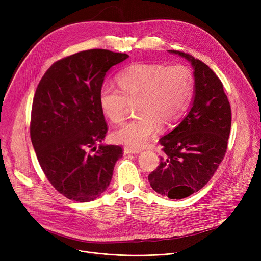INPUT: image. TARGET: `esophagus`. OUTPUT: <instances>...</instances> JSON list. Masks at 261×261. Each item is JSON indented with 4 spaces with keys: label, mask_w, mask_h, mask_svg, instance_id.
I'll return each mask as SVG.
<instances>
[{
    "label": "esophagus",
    "mask_w": 261,
    "mask_h": 261,
    "mask_svg": "<svg viewBox=\"0 0 261 261\" xmlns=\"http://www.w3.org/2000/svg\"><path fill=\"white\" fill-rule=\"evenodd\" d=\"M141 151H142V150L138 149V148H131V147H125V148H123V153H125V154L140 153Z\"/></svg>",
    "instance_id": "esophagus-1"
}]
</instances>
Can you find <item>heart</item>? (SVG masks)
<instances>
[{"mask_svg": "<svg viewBox=\"0 0 261 261\" xmlns=\"http://www.w3.org/2000/svg\"><path fill=\"white\" fill-rule=\"evenodd\" d=\"M119 88L103 85L98 101L103 115L113 123L125 119L128 102L134 103L135 118L113 132L115 142L132 148L144 146L156 125L165 128L179 120L194 95V76L189 67L175 64L134 63L118 73Z\"/></svg>", "mask_w": 261, "mask_h": 261, "instance_id": "heart-1", "label": "heart"}]
</instances>
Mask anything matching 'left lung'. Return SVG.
<instances>
[{"instance_id": "obj_1", "label": "left lung", "mask_w": 261, "mask_h": 261, "mask_svg": "<svg viewBox=\"0 0 261 261\" xmlns=\"http://www.w3.org/2000/svg\"><path fill=\"white\" fill-rule=\"evenodd\" d=\"M169 53L193 65L195 98L179 126L160 139L164 155L148 180L158 194L179 200L206 185L224 159L231 111L222 82L213 70L190 54Z\"/></svg>"}]
</instances>
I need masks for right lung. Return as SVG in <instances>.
Here are the masks:
<instances>
[{"mask_svg":"<svg viewBox=\"0 0 261 261\" xmlns=\"http://www.w3.org/2000/svg\"><path fill=\"white\" fill-rule=\"evenodd\" d=\"M127 54L95 48L50 65L37 87L31 139L49 183L65 198L89 202L111 182L122 148L99 145L108 131L98 101L106 73Z\"/></svg>","mask_w":261,"mask_h":261,"instance_id":"add662e5","label":"right lung"}]
</instances>
